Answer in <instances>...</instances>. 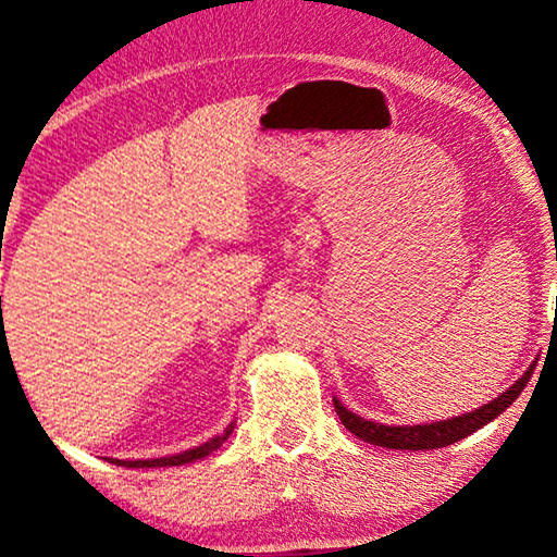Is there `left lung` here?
I'll return each instance as SVG.
<instances>
[{"label":"left lung","instance_id":"8db88e82","mask_svg":"<svg viewBox=\"0 0 557 557\" xmlns=\"http://www.w3.org/2000/svg\"><path fill=\"white\" fill-rule=\"evenodd\" d=\"M535 363H530L528 371L520 375V379L512 383V386L500 393L498 398L487 400L485 406L470 410V413L448 418V421H435V423H421V425H383L375 421H368V418H361L341 404L338 398H333V406H336V413L341 418L350 433L356 438H361L371 446H383V448H393V450H433V448H446L450 443H456L466 435L475 433L478 428H483L485 423H491L493 418H498L503 410L512 406L520 393H523L525 383L530 381V375L535 371Z\"/></svg>","mask_w":557,"mask_h":557}]
</instances>
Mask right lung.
Masks as SVG:
<instances>
[{
	"label": "right lung",
	"instance_id": "right-lung-1",
	"mask_svg": "<svg viewBox=\"0 0 557 557\" xmlns=\"http://www.w3.org/2000/svg\"><path fill=\"white\" fill-rule=\"evenodd\" d=\"M234 425L236 423H231L224 433L221 435H213L211 441H207V443H201V446H196V448H189V450H184V453H176V456H169V458H151V460H111V463H116V466H126V468H169V466H184V463H194V460H201V458H207L209 453H213V450H219L221 446H224V441L228 438L231 433H234Z\"/></svg>",
	"mask_w": 557,
	"mask_h": 557
}]
</instances>
